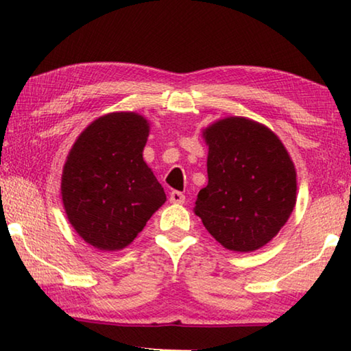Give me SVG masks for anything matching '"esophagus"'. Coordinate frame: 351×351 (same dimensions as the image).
Masks as SVG:
<instances>
[{"label":"esophagus","instance_id":"1","mask_svg":"<svg viewBox=\"0 0 351 351\" xmlns=\"http://www.w3.org/2000/svg\"><path fill=\"white\" fill-rule=\"evenodd\" d=\"M184 201H186V197H184L181 192H178V190L170 192V203L171 204H182Z\"/></svg>","mask_w":351,"mask_h":351}]
</instances>
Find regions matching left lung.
Wrapping results in <instances>:
<instances>
[{
  "label": "left lung",
  "mask_w": 351,
  "mask_h": 351,
  "mask_svg": "<svg viewBox=\"0 0 351 351\" xmlns=\"http://www.w3.org/2000/svg\"><path fill=\"white\" fill-rule=\"evenodd\" d=\"M203 138L209 182L199 190L195 215L229 251H257L293 213V159L274 132L247 117L219 119L203 130Z\"/></svg>",
  "instance_id": "8db88e82"
}]
</instances>
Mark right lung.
Masks as SVG:
<instances>
[{"mask_svg": "<svg viewBox=\"0 0 351 351\" xmlns=\"http://www.w3.org/2000/svg\"><path fill=\"white\" fill-rule=\"evenodd\" d=\"M150 123L132 111L91 122L69 150L62 201L71 226L99 251L132 243L167 198L142 152Z\"/></svg>", "mask_w": 351, "mask_h": 351, "instance_id": "1", "label": "right lung"}]
</instances>
